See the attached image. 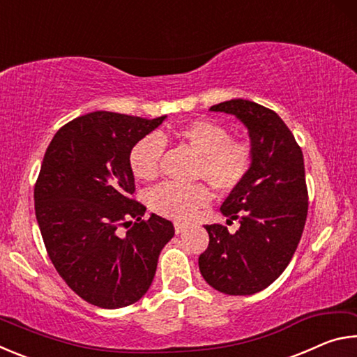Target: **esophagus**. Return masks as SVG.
Returning <instances> with one entry per match:
<instances>
[{"label":"esophagus","instance_id":"1","mask_svg":"<svg viewBox=\"0 0 357 357\" xmlns=\"http://www.w3.org/2000/svg\"><path fill=\"white\" fill-rule=\"evenodd\" d=\"M185 228H187V225H184V223H179V222L174 223V231H176V234L185 231Z\"/></svg>","mask_w":357,"mask_h":357}]
</instances>
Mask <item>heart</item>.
<instances>
[{
	"instance_id": "1",
	"label": "heart",
	"mask_w": 357,
	"mask_h": 357,
	"mask_svg": "<svg viewBox=\"0 0 357 357\" xmlns=\"http://www.w3.org/2000/svg\"><path fill=\"white\" fill-rule=\"evenodd\" d=\"M181 143L198 154L193 176L206 179L219 192H231L243 184L252 170L253 149L249 143L234 140L227 128L211 119H192L174 130ZM165 142L159 135L138 140L129 154V165L140 181L159 176ZM211 202V192L202 183H165L148 193V204L155 214L173 220H190L200 208Z\"/></svg>"
}]
</instances>
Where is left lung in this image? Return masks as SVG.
I'll list each match as a JSON object with an SVG mask.
<instances>
[{
    "label": "left lung",
    "mask_w": 357,
    "mask_h": 357,
    "mask_svg": "<svg viewBox=\"0 0 357 357\" xmlns=\"http://www.w3.org/2000/svg\"><path fill=\"white\" fill-rule=\"evenodd\" d=\"M211 110L234 114L245 126L253 164L220 208L223 215L239 220V229L231 234L220 223L204 227L209 245L198 266L217 291L255 294L285 271L304 231L309 209L304 155L291 130L269 108L231 99Z\"/></svg>",
    "instance_id": "left-lung-1"
}]
</instances>
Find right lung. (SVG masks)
Here are the masks:
<instances>
[{
	"instance_id": "1",
	"label": "right lung",
	"mask_w": 357,
	"mask_h": 357,
	"mask_svg": "<svg viewBox=\"0 0 357 357\" xmlns=\"http://www.w3.org/2000/svg\"><path fill=\"white\" fill-rule=\"evenodd\" d=\"M165 118L83 114L56 132L42 160L34 209L47 253L72 291L100 309L143 298L174 234L164 217L143 219L146 206L132 197L129 165L134 144ZM121 226L128 231L121 234Z\"/></svg>"
}]
</instances>
